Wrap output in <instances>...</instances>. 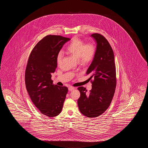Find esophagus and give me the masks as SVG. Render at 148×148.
I'll use <instances>...</instances> for the list:
<instances>
[{"mask_svg":"<svg viewBox=\"0 0 148 148\" xmlns=\"http://www.w3.org/2000/svg\"><path fill=\"white\" fill-rule=\"evenodd\" d=\"M75 89V88L74 87H69L68 88V90L70 91H73V90H74Z\"/></svg>","mask_w":148,"mask_h":148,"instance_id":"esophagus-1","label":"esophagus"}]
</instances>
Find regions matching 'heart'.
I'll use <instances>...</instances> for the list:
<instances>
[{
    "mask_svg": "<svg viewBox=\"0 0 148 148\" xmlns=\"http://www.w3.org/2000/svg\"><path fill=\"white\" fill-rule=\"evenodd\" d=\"M66 52L71 54L79 62L86 64L91 62L94 59L95 49L92 44L85 45L84 42L78 38H74L68 45ZM62 58V52L60 51L57 57V62L60 63Z\"/></svg>",
    "mask_w": 148,
    "mask_h": 148,
    "instance_id": "b5f03b06",
    "label": "heart"
}]
</instances>
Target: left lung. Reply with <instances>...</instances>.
Instances as JSON below:
<instances>
[{
	"mask_svg": "<svg viewBox=\"0 0 148 148\" xmlns=\"http://www.w3.org/2000/svg\"><path fill=\"white\" fill-rule=\"evenodd\" d=\"M90 36L96 43L94 58L86 73L89 79H93L92 89L88 92L84 87L78 88L80 92L78 105L85 116L94 118L110 106L115 91L116 78L114 55L110 44L99 34L94 33Z\"/></svg>",
	"mask_w": 148,
	"mask_h": 148,
	"instance_id": "8db88e82",
	"label": "left lung"
}]
</instances>
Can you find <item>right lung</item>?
Listing matches in <instances>:
<instances>
[{
    "instance_id": "right-lung-1",
    "label": "right lung",
    "mask_w": 148,
    "mask_h": 148,
    "mask_svg": "<svg viewBox=\"0 0 148 148\" xmlns=\"http://www.w3.org/2000/svg\"><path fill=\"white\" fill-rule=\"evenodd\" d=\"M69 38L47 35L32 51L25 70L26 88L35 106L50 117L61 113L66 95V87L53 85L52 74L57 68V57Z\"/></svg>"
}]
</instances>
